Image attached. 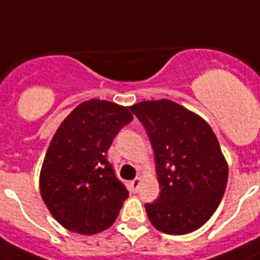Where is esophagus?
<instances>
[{"instance_id":"1","label":"esophagus","mask_w":260,"mask_h":260,"mask_svg":"<svg viewBox=\"0 0 260 260\" xmlns=\"http://www.w3.org/2000/svg\"><path fill=\"white\" fill-rule=\"evenodd\" d=\"M140 183H142V178H139V177L135 178L134 181H131V183H129L131 190H132L134 193H136V191L139 190V186H140Z\"/></svg>"}]
</instances>
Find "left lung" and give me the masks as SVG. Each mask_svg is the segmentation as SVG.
I'll list each match as a JSON object with an SVG mask.
<instances>
[{
	"label": "left lung",
	"mask_w": 260,
	"mask_h": 260,
	"mask_svg": "<svg viewBox=\"0 0 260 260\" xmlns=\"http://www.w3.org/2000/svg\"><path fill=\"white\" fill-rule=\"evenodd\" d=\"M154 150L160 196L146 204L151 224L169 235L201 228L221 202L228 163L208 122L170 100L131 106Z\"/></svg>",
	"instance_id": "8db88e82"
}]
</instances>
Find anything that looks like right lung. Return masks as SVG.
Here are the masks:
<instances>
[{
  "instance_id": "right-lung-1",
  "label": "right lung",
  "mask_w": 260,
  "mask_h": 260,
  "mask_svg": "<svg viewBox=\"0 0 260 260\" xmlns=\"http://www.w3.org/2000/svg\"><path fill=\"white\" fill-rule=\"evenodd\" d=\"M132 118L128 106L93 98L81 102L55 132L39 185L50 213L66 230L94 235L117 218L129 193L106 152Z\"/></svg>"
}]
</instances>
